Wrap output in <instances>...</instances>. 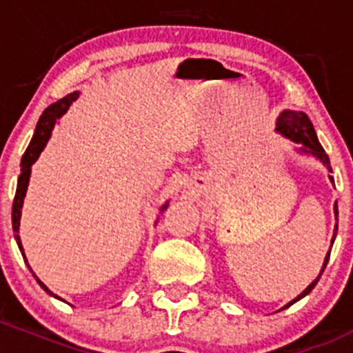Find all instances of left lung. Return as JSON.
Wrapping results in <instances>:
<instances>
[{"instance_id": "8db88e82", "label": "left lung", "mask_w": 353, "mask_h": 353, "mask_svg": "<svg viewBox=\"0 0 353 353\" xmlns=\"http://www.w3.org/2000/svg\"><path fill=\"white\" fill-rule=\"evenodd\" d=\"M277 130L279 134H282V136H285L287 139H290L292 143L296 144H301V151L306 152V154H312L314 158H318L319 161L323 163V166H326L328 168V172H332V166H330V158L328 154H326L325 150H323V146L319 144L318 137H316V130L314 127H312V123L310 121V117H307L304 112H296V110H284L281 115H279L277 119ZM330 180L333 181V176H330ZM333 210H335V216H336V223H339V203L335 202V207H333ZM336 230H339V224L335 226V232H333V238H332V245L333 241H335V236H336ZM332 252V250H330ZM330 252L326 253V258H325V263H323V268L321 272H319L318 279H316L312 284H310L306 287V289L303 290V292L299 294V296L296 297V299L290 301L289 304H285L282 310H285V307L292 306L294 303H297L299 299H303L304 296H307V294L311 292L312 289H314V285L318 284L319 277H321V274L325 272L326 268V263H328L330 260Z\"/></svg>"}]
</instances>
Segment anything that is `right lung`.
Masks as SVG:
<instances>
[{"mask_svg": "<svg viewBox=\"0 0 353 353\" xmlns=\"http://www.w3.org/2000/svg\"><path fill=\"white\" fill-rule=\"evenodd\" d=\"M78 98V92L74 93H69L68 97L61 98L59 101H56V103H52L50 107H47L46 110H43V114L41 115V119H39L37 122V127H35V132H34V137H32L30 144H28L27 151H25L23 158H21V173L20 176H18V183H17V194H14V199H13V210H12V224H13V231H14V239H17V245L18 248H20L21 255L25 258V253H23V246H21V241H20V236H18V230H20V216H21V205H23V199H25V194H27V187H28V180H30V170H32V165H34L35 161H37V158L41 156V152L43 151V148H46L47 141L50 139V134H52V129H54V123H56L57 119L61 117V115L66 114V110L69 108V105L72 103V101ZM168 207V202L165 203V205L161 207V212L163 210ZM27 260V258H25ZM28 268H30V265H28ZM32 272V268H30ZM34 274V272H32ZM34 277L37 279V275L34 274ZM39 285L42 287L43 290H46L49 296H54L56 299H61L59 296H56L54 292H50L49 289H47V285L43 284L37 279ZM63 301V299H61Z\"/></svg>", "mask_w": 353, "mask_h": 353, "instance_id": "1", "label": "right lung"}]
</instances>
